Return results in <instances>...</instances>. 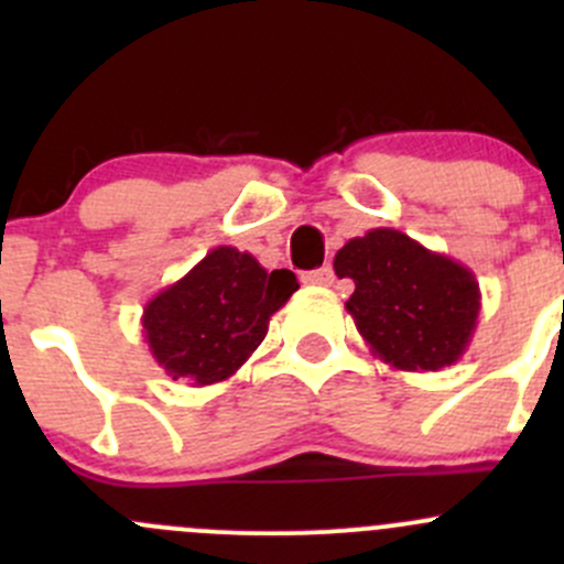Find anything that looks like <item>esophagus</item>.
<instances>
[{"instance_id": "obj_1", "label": "esophagus", "mask_w": 564, "mask_h": 564, "mask_svg": "<svg viewBox=\"0 0 564 564\" xmlns=\"http://www.w3.org/2000/svg\"><path fill=\"white\" fill-rule=\"evenodd\" d=\"M303 283H308V286H333L335 283L333 267H318V270L305 272Z\"/></svg>"}]
</instances>
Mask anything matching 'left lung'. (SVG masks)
Listing matches in <instances>:
<instances>
[{"label":"left lung","mask_w":564,"mask_h":564,"mask_svg":"<svg viewBox=\"0 0 564 564\" xmlns=\"http://www.w3.org/2000/svg\"><path fill=\"white\" fill-rule=\"evenodd\" d=\"M351 278L346 311L373 357L398 371H440L469 346L480 314L475 272L398 229H371L335 253Z\"/></svg>","instance_id":"obj_1"}]
</instances>
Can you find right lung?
<instances>
[{"instance_id":"obj_1","label":"right lung","mask_w":564,"mask_h":564,"mask_svg":"<svg viewBox=\"0 0 564 564\" xmlns=\"http://www.w3.org/2000/svg\"><path fill=\"white\" fill-rule=\"evenodd\" d=\"M300 289L292 270L267 272L231 246L209 250L144 305V340L174 382H226L259 349L270 316Z\"/></svg>"}]
</instances>
